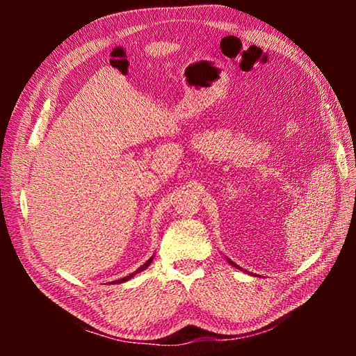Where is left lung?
Returning a JSON list of instances; mask_svg holds the SVG:
<instances>
[{
    "label": "left lung",
    "instance_id": "left-lung-1",
    "mask_svg": "<svg viewBox=\"0 0 356 356\" xmlns=\"http://www.w3.org/2000/svg\"><path fill=\"white\" fill-rule=\"evenodd\" d=\"M229 263H231V264H232V266H236V264H234V263H232V261H231V260H229Z\"/></svg>",
    "mask_w": 356,
    "mask_h": 356
}]
</instances>
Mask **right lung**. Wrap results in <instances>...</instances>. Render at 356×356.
Instances as JSON below:
<instances>
[{
	"label": "right lung",
	"mask_w": 356,
	"mask_h": 356,
	"mask_svg": "<svg viewBox=\"0 0 356 356\" xmlns=\"http://www.w3.org/2000/svg\"><path fill=\"white\" fill-rule=\"evenodd\" d=\"M153 261V257H151V259L145 263V264H142V266L136 270V272H133V274H130V275H127V277H124V278H120V280H118V282H115V283H124V282H127V280H130V278H133L136 274H138V272H140V270H143V269H147L148 266H149V263Z\"/></svg>",
	"instance_id": "add662e5"
}]
</instances>
